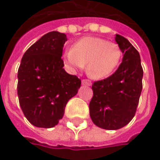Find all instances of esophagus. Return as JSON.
I'll use <instances>...</instances> for the list:
<instances>
[{
  "instance_id": "esophagus-1",
  "label": "esophagus",
  "mask_w": 160,
  "mask_h": 160,
  "mask_svg": "<svg viewBox=\"0 0 160 160\" xmlns=\"http://www.w3.org/2000/svg\"><path fill=\"white\" fill-rule=\"evenodd\" d=\"M82 84L83 85H88V86H90L92 83H91V81L90 80H88V79H83L82 80Z\"/></svg>"
}]
</instances>
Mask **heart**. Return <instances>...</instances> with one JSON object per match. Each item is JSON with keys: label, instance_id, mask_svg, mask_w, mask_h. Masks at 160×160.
Returning a JSON list of instances; mask_svg holds the SVG:
<instances>
[{"label": "heart", "instance_id": "1", "mask_svg": "<svg viewBox=\"0 0 160 160\" xmlns=\"http://www.w3.org/2000/svg\"><path fill=\"white\" fill-rule=\"evenodd\" d=\"M122 56L120 46L97 37H84L64 54V61L73 70L86 64L88 76L94 79L108 76L118 67Z\"/></svg>", "mask_w": 160, "mask_h": 160}]
</instances>
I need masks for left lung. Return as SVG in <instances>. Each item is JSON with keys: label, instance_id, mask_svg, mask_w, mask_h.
Returning <instances> with one entry per match:
<instances>
[{"label": "left lung", "instance_id": "left-lung-1", "mask_svg": "<svg viewBox=\"0 0 160 160\" xmlns=\"http://www.w3.org/2000/svg\"><path fill=\"white\" fill-rule=\"evenodd\" d=\"M123 53L122 62L105 79L93 82L89 103L92 122L104 130H119L134 117L142 90L143 69L140 54L128 39L116 35Z\"/></svg>", "mask_w": 160, "mask_h": 160}]
</instances>
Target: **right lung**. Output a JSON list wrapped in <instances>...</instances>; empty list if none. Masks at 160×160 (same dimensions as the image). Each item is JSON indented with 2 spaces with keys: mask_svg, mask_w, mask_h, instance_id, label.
Returning <instances> with one entry per match:
<instances>
[{
  "mask_svg": "<svg viewBox=\"0 0 160 160\" xmlns=\"http://www.w3.org/2000/svg\"><path fill=\"white\" fill-rule=\"evenodd\" d=\"M66 34L51 31L23 55L18 70V96L25 117L32 125L52 128L64 115L69 99L81 86V79L68 74L61 58Z\"/></svg>",
  "mask_w": 160,
  "mask_h": 160,
  "instance_id": "add662e5",
  "label": "right lung"
}]
</instances>
